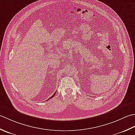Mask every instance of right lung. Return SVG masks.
Returning a JSON list of instances; mask_svg holds the SVG:
<instances>
[{
  "label": "right lung",
  "mask_w": 135,
  "mask_h": 135,
  "mask_svg": "<svg viewBox=\"0 0 135 135\" xmlns=\"http://www.w3.org/2000/svg\"><path fill=\"white\" fill-rule=\"evenodd\" d=\"M56 91L55 93H54V94H53V95H52V96H51V97L50 98H48V100H49V99H51V98H53V97H54V96H55V94H56Z\"/></svg>",
  "instance_id": "obj_1"
}]
</instances>
